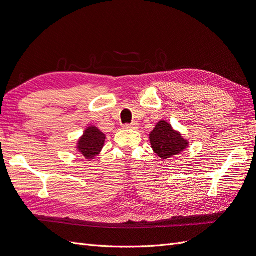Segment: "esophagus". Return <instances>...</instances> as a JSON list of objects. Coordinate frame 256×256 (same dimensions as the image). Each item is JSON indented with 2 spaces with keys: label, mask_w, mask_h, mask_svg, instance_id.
Returning a JSON list of instances; mask_svg holds the SVG:
<instances>
[{
  "label": "esophagus",
  "mask_w": 256,
  "mask_h": 256,
  "mask_svg": "<svg viewBox=\"0 0 256 256\" xmlns=\"http://www.w3.org/2000/svg\"><path fill=\"white\" fill-rule=\"evenodd\" d=\"M138 127V124L136 122H131V124H125V125H122L124 129H136Z\"/></svg>",
  "instance_id": "1"
}]
</instances>
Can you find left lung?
Masks as SVG:
<instances>
[{"mask_svg":"<svg viewBox=\"0 0 256 256\" xmlns=\"http://www.w3.org/2000/svg\"><path fill=\"white\" fill-rule=\"evenodd\" d=\"M150 140L154 152L161 159L173 157L188 146V142L184 140L180 134L173 130L164 120L157 124L150 134Z\"/></svg>","mask_w":256,"mask_h":256,"instance_id":"obj_1","label":"left lung"}]
</instances>
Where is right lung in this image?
Instances as JSON below:
<instances>
[{
  "label": "right lung",
  "mask_w": 256,
  "mask_h": 256,
  "mask_svg": "<svg viewBox=\"0 0 256 256\" xmlns=\"http://www.w3.org/2000/svg\"><path fill=\"white\" fill-rule=\"evenodd\" d=\"M106 136L96 127H88L79 141V152L86 159H92L102 150Z\"/></svg>",
  "instance_id": "add662e5"
}]
</instances>
